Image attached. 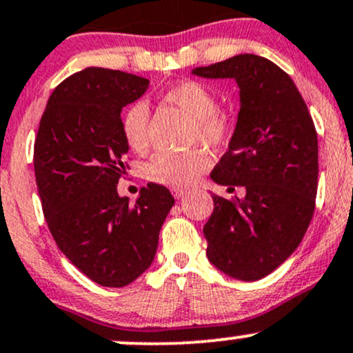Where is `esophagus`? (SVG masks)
<instances>
[{"label":"esophagus","mask_w":353,"mask_h":353,"mask_svg":"<svg viewBox=\"0 0 353 353\" xmlns=\"http://www.w3.org/2000/svg\"><path fill=\"white\" fill-rule=\"evenodd\" d=\"M171 192H172V195H174V197H176V199H181L182 195L188 194V190H185V189H179V188H176V189H171Z\"/></svg>","instance_id":"esophagus-1"}]
</instances>
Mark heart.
<instances>
[{"instance_id": "1", "label": "heart", "mask_w": 353, "mask_h": 353, "mask_svg": "<svg viewBox=\"0 0 353 353\" xmlns=\"http://www.w3.org/2000/svg\"><path fill=\"white\" fill-rule=\"evenodd\" d=\"M165 103L174 105L190 117L189 143H203L220 150L230 141L233 123L230 114L217 107V97L207 85L185 80L163 93ZM121 134L131 151L143 154L151 143L150 110L144 101H134L121 114ZM210 168V156L203 148L188 152H159L146 164V177L165 188H189Z\"/></svg>"}]
</instances>
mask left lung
Wrapping results in <instances>:
<instances>
[{"instance_id":"8db88e82","label":"left lung","mask_w":353,"mask_h":353,"mask_svg":"<svg viewBox=\"0 0 353 353\" xmlns=\"http://www.w3.org/2000/svg\"><path fill=\"white\" fill-rule=\"evenodd\" d=\"M194 74L235 79L240 87L235 133L212 179L228 190L243 188L245 197L212 195L203 236L220 271L256 281L291 256L311 223L319 174L316 126L290 75L268 59L240 54Z\"/></svg>"}]
</instances>
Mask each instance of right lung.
<instances>
[{
    "label": "right lung",
    "mask_w": 353,
    "mask_h": 353,
    "mask_svg": "<svg viewBox=\"0 0 353 353\" xmlns=\"http://www.w3.org/2000/svg\"><path fill=\"white\" fill-rule=\"evenodd\" d=\"M150 80L88 67L55 87L34 141V172L46 222L59 250L100 286L123 288L150 268L174 205L164 185L148 184L134 203L120 197L130 169L121 108Z\"/></svg>",
    "instance_id": "obj_1"
}]
</instances>
